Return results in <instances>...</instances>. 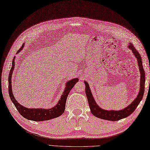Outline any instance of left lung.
Wrapping results in <instances>:
<instances>
[{
	"label": "left lung",
	"mask_w": 150,
	"mask_h": 150,
	"mask_svg": "<svg viewBox=\"0 0 150 150\" xmlns=\"http://www.w3.org/2000/svg\"><path fill=\"white\" fill-rule=\"evenodd\" d=\"M128 48L132 51L134 55L137 58V64L139 68L141 78L140 89L137 96L132 102V103L128 105L127 107L118 111L105 110V109L100 108L96 103V100L94 99L88 83L86 81H84V83L85 84V93L86 95L88 102L90 111L92 115L98 118L109 120V121H118V120L127 118V116H130L135 111V109H136L137 105L142 100V97H143L145 86V72L143 66H142L141 57L136 49L134 47L132 43L129 42Z\"/></svg>",
	"instance_id": "1"
}]
</instances>
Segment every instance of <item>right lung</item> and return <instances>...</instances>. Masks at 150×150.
I'll list each match as a JSON object with an SVG mask.
<instances>
[{
  "label": "right lung",
  "mask_w": 150,
  "mask_h": 150,
  "mask_svg": "<svg viewBox=\"0 0 150 150\" xmlns=\"http://www.w3.org/2000/svg\"><path fill=\"white\" fill-rule=\"evenodd\" d=\"M25 44H23L21 46L20 49L18 51L17 53H20V51L23 48ZM15 57H14L12 62V67L11 69L9 74V78H8V83H9V94L11 100L13 102L14 105H15L16 108L20 114L24 117L29 120H32V121L35 122H42V121H46V120H49L53 118H55L58 117V116H61L63 114L65 111V103H66V100L68 95L70 92V91L72 88L75 84L79 81V79L78 78H76L74 79H72L69 81L65 84V87L64 92L62 95L60 97V99L58 100V103L54 107L50 108V109H44V108H27L23 106L22 105L19 104V103L14 98L13 91H12V76L13 72L14 71V66H15Z\"/></svg>",
  "instance_id": "1"
}]
</instances>
